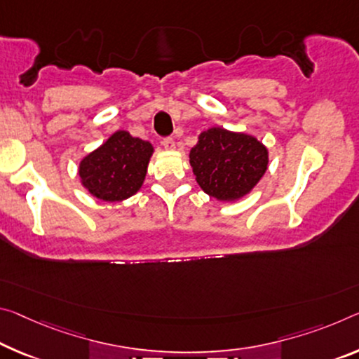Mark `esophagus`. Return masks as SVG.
I'll return each instance as SVG.
<instances>
[{"instance_id": "1", "label": "esophagus", "mask_w": 359, "mask_h": 359, "mask_svg": "<svg viewBox=\"0 0 359 359\" xmlns=\"http://www.w3.org/2000/svg\"><path fill=\"white\" fill-rule=\"evenodd\" d=\"M163 147H164V149H166V150L172 151V150L175 149V142H174V139H170V137L163 139Z\"/></svg>"}]
</instances>
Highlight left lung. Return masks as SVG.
<instances>
[{
	"mask_svg": "<svg viewBox=\"0 0 359 359\" xmlns=\"http://www.w3.org/2000/svg\"><path fill=\"white\" fill-rule=\"evenodd\" d=\"M189 158L196 184L220 203L248 196L269 169V149L257 137L224 128L203 130Z\"/></svg>",
	"mask_w": 359,
	"mask_h": 359,
	"instance_id": "left-lung-1",
	"label": "left lung"
}]
</instances>
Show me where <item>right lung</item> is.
<instances>
[{"label": "right lung", "mask_w": 359, "mask_h": 359, "mask_svg": "<svg viewBox=\"0 0 359 359\" xmlns=\"http://www.w3.org/2000/svg\"><path fill=\"white\" fill-rule=\"evenodd\" d=\"M153 151L149 140L133 137L128 130H116L79 161V182L97 200H128L144 185Z\"/></svg>", "instance_id": "add662e5"}]
</instances>
